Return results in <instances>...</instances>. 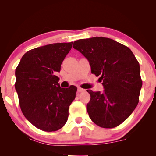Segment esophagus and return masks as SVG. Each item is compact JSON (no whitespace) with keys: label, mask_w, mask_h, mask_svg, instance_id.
Returning <instances> with one entry per match:
<instances>
[{"label":"esophagus","mask_w":156,"mask_h":156,"mask_svg":"<svg viewBox=\"0 0 156 156\" xmlns=\"http://www.w3.org/2000/svg\"><path fill=\"white\" fill-rule=\"evenodd\" d=\"M84 91V89H82L80 87H78V93H83V92Z\"/></svg>","instance_id":"esophagus-1"}]
</instances>
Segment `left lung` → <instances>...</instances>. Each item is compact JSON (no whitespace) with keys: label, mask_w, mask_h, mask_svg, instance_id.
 I'll return each instance as SVG.
<instances>
[{"label":"left lung","mask_w":156,"mask_h":156,"mask_svg":"<svg viewBox=\"0 0 156 156\" xmlns=\"http://www.w3.org/2000/svg\"><path fill=\"white\" fill-rule=\"evenodd\" d=\"M73 47L89 60L105 88L102 93L87 90L89 118L100 127H116L138 104L142 85L138 61L129 47L104 37L76 41Z\"/></svg>","instance_id":"left-lung-1"}]
</instances>
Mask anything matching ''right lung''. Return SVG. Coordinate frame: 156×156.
Wrapping results in <instances>:
<instances>
[{"mask_svg":"<svg viewBox=\"0 0 156 156\" xmlns=\"http://www.w3.org/2000/svg\"><path fill=\"white\" fill-rule=\"evenodd\" d=\"M73 42L49 44L31 49L23 55L16 69L15 89L21 111L36 128L44 131L59 130L67 122L69 108L77 87H60V72Z\"/></svg>","mask_w":156,"mask_h":156,"instance_id":"add662e5","label":"right lung"}]
</instances>
